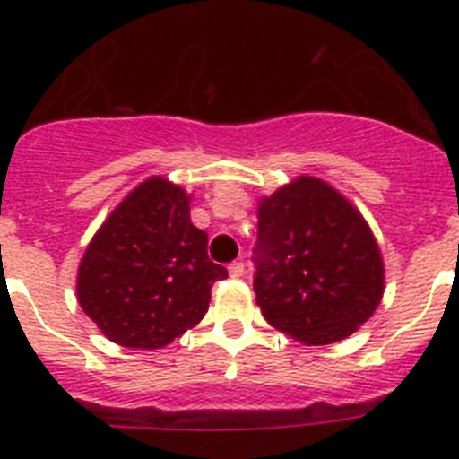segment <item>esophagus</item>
<instances>
[{
	"mask_svg": "<svg viewBox=\"0 0 459 459\" xmlns=\"http://www.w3.org/2000/svg\"><path fill=\"white\" fill-rule=\"evenodd\" d=\"M227 271H230L232 278H241V275L246 273V266H243V262H232V264L227 266Z\"/></svg>",
	"mask_w": 459,
	"mask_h": 459,
	"instance_id": "34e87169",
	"label": "esophagus"
}]
</instances>
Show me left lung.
Wrapping results in <instances>:
<instances>
[{"label": "left lung", "mask_w": 459, "mask_h": 459, "mask_svg": "<svg viewBox=\"0 0 459 459\" xmlns=\"http://www.w3.org/2000/svg\"><path fill=\"white\" fill-rule=\"evenodd\" d=\"M255 294L266 322L331 344L372 317L384 262L366 218L322 179L299 177L259 200Z\"/></svg>", "instance_id": "8db88e82"}]
</instances>
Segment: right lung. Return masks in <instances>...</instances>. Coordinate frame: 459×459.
<instances>
[{
    "mask_svg": "<svg viewBox=\"0 0 459 459\" xmlns=\"http://www.w3.org/2000/svg\"><path fill=\"white\" fill-rule=\"evenodd\" d=\"M190 222V195L163 177L142 181L93 234L78 269V301L112 342L160 350L209 310L227 269Z\"/></svg>",
    "mask_w": 459,
    "mask_h": 459,
    "instance_id": "right-lung-1",
    "label": "right lung"
}]
</instances>
